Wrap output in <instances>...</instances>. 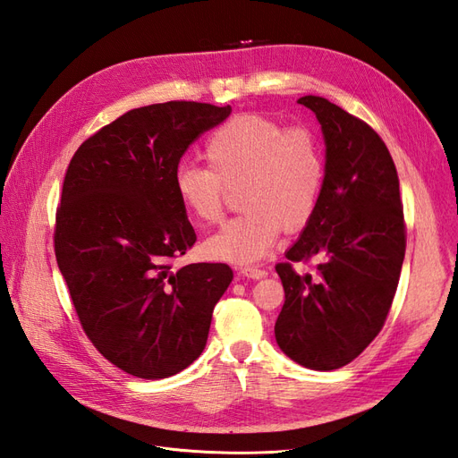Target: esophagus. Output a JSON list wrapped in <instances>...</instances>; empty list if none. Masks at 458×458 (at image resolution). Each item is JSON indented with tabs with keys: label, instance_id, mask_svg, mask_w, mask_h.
I'll use <instances>...</instances> for the list:
<instances>
[{
	"label": "esophagus",
	"instance_id": "obj_1",
	"mask_svg": "<svg viewBox=\"0 0 458 458\" xmlns=\"http://www.w3.org/2000/svg\"><path fill=\"white\" fill-rule=\"evenodd\" d=\"M242 276H248V279H263V276L267 275L266 269H259V267H254V266H246V267H241L239 271Z\"/></svg>",
	"mask_w": 458,
	"mask_h": 458
}]
</instances>
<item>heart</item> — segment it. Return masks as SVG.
Instances as JSON below:
<instances>
[{"instance_id": "1", "label": "heart", "mask_w": 458, "mask_h": 458, "mask_svg": "<svg viewBox=\"0 0 458 458\" xmlns=\"http://www.w3.org/2000/svg\"><path fill=\"white\" fill-rule=\"evenodd\" d=\"M206 165L182 164L175 192L204 225L224 217L229 191L241 189L244 214L206 242L210 258L252 263L266 258L284 229L301 231L313 219L325 182V158L311 131L259 114L234 116L210 135Z\"/></svg>"}]
</instances>
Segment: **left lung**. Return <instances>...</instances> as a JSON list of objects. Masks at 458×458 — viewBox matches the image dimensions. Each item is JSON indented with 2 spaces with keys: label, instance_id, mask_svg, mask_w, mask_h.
<instances>
[{
  "label": "left lung",
  "instance_id": "obj_1",
  "mask_svg": "<svg viewBox=\"0 0 458 458\" xmlns=\"http://www.w3.org/2000/svg\"><path fill=\"white\" fill-rule=\"evenodd\" d=\"M327 145L325 182L313 219L276 263L284 306L275 323L279 348L313 370L352 363L378 336L403 266L407 229L399 179L382 137L323 97L306 95ZM321 255L319 279L301 277L294 260Z\"/></svg>",
  "mask_w": 458,
  "mask_h": 458
}]
</instances>
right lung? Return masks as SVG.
Segmentation results:
<instances>
[{"instance_id":"1","label":"right lung","mask_w":458,"mask_h":458,"mask_svg":"<svg viewBox=\"0 0 458 458\" xmlns=\"http://www.w3.org/2000/svg\"><path fill=\"white\" fill-rule=\"evenodd\" d=\"M231 106L168 101L93 133L68 164L55 258L80 325L105 359L137 378H168L202 353L233 271L174 267L197 234L175 192L185 150Z\"/></svg>"}]
</instances>
